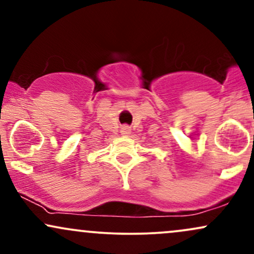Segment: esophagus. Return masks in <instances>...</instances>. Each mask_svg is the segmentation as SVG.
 <instances>
[{
    "label": "esophagus",
    "mask_w": 254,
    "mask_h": 254,
    "mask_svg": "<svg viewBox=\"0 0 254 254\" xmlns=\"http://www.w3.org/2000/svg\"><path fill=\"white\" fill-rule=\"evenodd\" d=\"M130 133V127H122V135H129Z\"/></svg>",
    "instance_id": "obj_1"
}]
</instances>
